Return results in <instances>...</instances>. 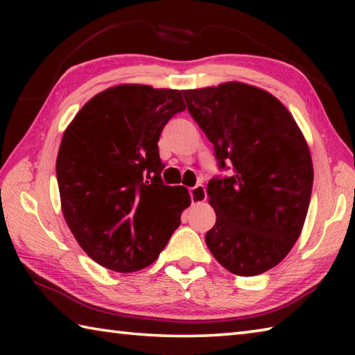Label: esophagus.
Wrapping results in <instances>:
<instances>
[{
	"label": "esophagus",
	"instance_id": "obj_1",
	"mask_svg": "<svg viewBox=\"0 0 355 355\" xmlns=\"http://www.w3.org/2000/svg\"><path fill=\"white\" fill-rule=\"evenodd\" d=\"M189 194H191V202L194 203V205L207 200V191L202 184H197V186H194V188H191Z\"/></svg>",
	"mask_w": 355,
	"mask_h": 355
}]
</instances>
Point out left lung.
Returning <instances> with one entry per match:
<instances>
[{
    "instance_id": "8db88e82",
    "label": "left lung",
    "mask_w": 355,
    "mask_h": 355,
    "mask_svg": "<svg viewBox=\"0 0 355 355\" xmlns=\"http://www.w3.org/2000/svg\"><path fill=\"white\" fill-rule=\"evenodd\" d=\"M183 95L219 167L232 171L208 183L216 211L208 249L233 274L266 272L302 232L313 186L307 141L290 111L260 87L230 81Z\"/></svg>"
}]
</instances>
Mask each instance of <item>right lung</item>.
I'll list each match as a JSON object with an SVG mask.
<instances>
[{
    "label": "right lung",
    "mask_w": 355,
    "mask_h": 355,
    "mask_svg": "<svg viewBox=\"0 0 355 355\" xmlns=\"http://www.w3.org/2000/svg\"><path fill=\"white\" fill-rule=\"evenodd\" d=\"M186 110L182 92L119 84L84 105L64 131L56 177L64 219L100 266L135 272L152 264L191 205L184 186L161 180L158 141Z\"/></svg>",
    "instance_id": "right-lung-1"
}]
</instances>
